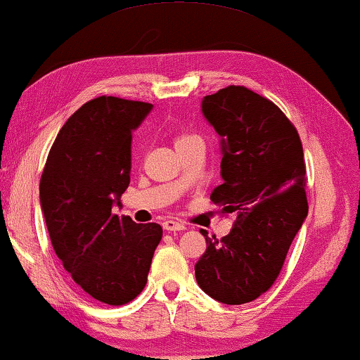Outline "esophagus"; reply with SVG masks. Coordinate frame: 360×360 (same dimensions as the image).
<instances>
[{
	"mask_svg": "<svg viewBox=\"0 0 360 360\" xmlns=\"http://www.w3.org/2000/svg\"><path fill=\"white\" fill-rule=\"evenodd\" d=\"M164 229L169 231V233H172V231H185V224L180 223V221H174V219H167L164 221Z\"/></svg>",
	"mask_w": 360,
	"mask_h": 360,
	"instance_id": "1",
	"label": "esophagus"
}]
</instances>
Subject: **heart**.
<instances>
[{"mask_svg": "<svg viewBox=\"0 0 360 360\" xmlns=\"http://www.w3.org/2000/svg\"><path fill=\"white\" fill-rule=\"evenodd\" d=\"M196 139H200V137H196L193 134H186V132H181V134H176L175 136V147L179 149V147L185 146V144H190V142H193Z\"/></svg>", "mask_w": 360, "mask_h": 360, "instance_id": "heart-1", "label": "heart"}]
</instances>
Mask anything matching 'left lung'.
I'll use <instances>...</instances> for the list:
<instances>
[{
  "mask_svg": "<svg viewBox=\"0 0 360 360\" xmlns=\"http://www.w3.org/2000/svg\"><path fill=\"white\" fill-rule=\"evenodd\" d=\"M221 137L223 184L211 193L221 213H233L224 238L206 239L195 265L200 288L224 304L259 298L277 280L308 214L302 141L283 111L245 86H226L201 101Z\"/></svg>",
  "mask_w": 360,
  "mask_h": 360,
  "instance_id": "left-lung-1",
  "label": "left lung"
}]
</instances>
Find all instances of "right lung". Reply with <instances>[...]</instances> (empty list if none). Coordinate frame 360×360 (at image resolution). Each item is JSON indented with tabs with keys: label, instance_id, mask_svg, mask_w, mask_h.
<instances>
[{
	"label": "right lung",
	"instance_id": "add662e5",
	"mask_svg": "<svg viewBox=\"0 0 360 360\" xmlns=\"http://www.w3.org/2000/svg\"><path fill=\"white\" fill-rule=\"evenodd\" d=\"M150 103L98 96L68 117L44 167L41 206L52 248L73 282L120 307L147 283L160 224L112 213L131 181L132 131Z\"/></svg>",
	"mask_w": 360,
	"mask_h": 360
}]
</instances>
